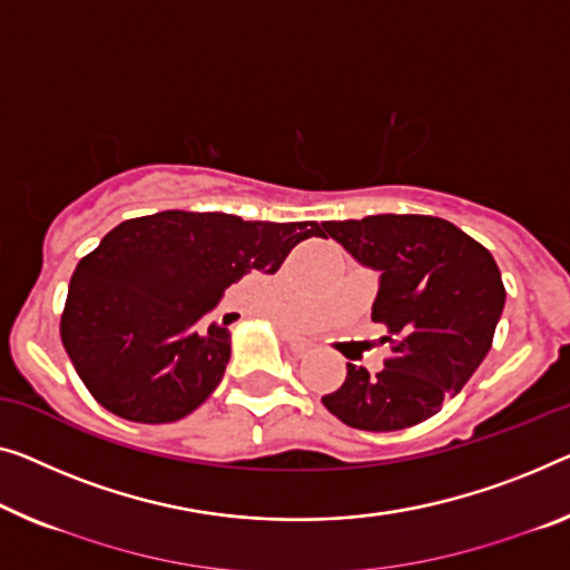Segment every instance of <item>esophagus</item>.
I'll return each mask as SVG.
<instances>
[{
	"label": "esophagus",
	"instance_id": "34e87169",
	"mask_svg": "<svg viewBox=\"0 0 570 570\" xmlns=\"http://www.w3.org/2000/svg\"><path fill=\"white\" fill-rule=\"evenodd\" d=\"M286 343H288V347H292V353H296V355H304V353L312 351V343H309V340H304V337L288 335Z\"/></svg>",
	"mask_w": 570,
	"mask_h": 570
}]
</instances>
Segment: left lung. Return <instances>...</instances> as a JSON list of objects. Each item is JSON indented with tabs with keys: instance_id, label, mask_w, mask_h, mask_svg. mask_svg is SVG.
<instances>
[{
	"instance_id": "obj_1",
	"label": "left lung",
	"mask_w": 570,
	"mask_h": 570,
	"mask_svg": "<svg viewBox=\"0 0 570 570\" xmlns=\"http://www.w3.org/2000/svg\"><path fill=\"white\" fill-rule=\"evenodd\" d=\"M322 227L381 274L371 320L386 327L392 345L379 373L347 363L343 384L322 404L355 430L394 432L424 422L491 351L507 299L494 256L430 215H371Z\"/></svg>"
}]
</instances>
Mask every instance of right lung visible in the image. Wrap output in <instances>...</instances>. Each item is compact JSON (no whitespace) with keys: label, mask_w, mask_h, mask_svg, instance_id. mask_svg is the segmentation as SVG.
I'll use <instances>...</instances> for the list:
<instances>
[{"label":"right lung","mask_w":570,"mask_h":570,"mask_svg":"<svg viewBox=\"0 0 570 570\" xmlns=\"http://www.w3.org/2000/svg\"><path fill=\"white\" fill-rule=\"evenodd\" d=\"M307 237L322 227L181 209L125 219L68 284L61 340L83 386L130 422L191 414L230 361V330L204 317L237 278L276 274Z\"/></svg>","instance_id":"add662e5"}]
</instances>
